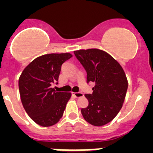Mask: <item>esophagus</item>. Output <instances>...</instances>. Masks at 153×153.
Masks as SVG:
<instances>
[{
    "label": "esophagus",
    "instance_id": "obj_1",
    "mask_svg": "<svg viewBox=\"0 0 153 153\" xmlns=\"http://www.w3.org/2000/svg\"><path fill=\"white\" fill-rule=\"evenodd\" d=\"M74 95L76 98H80V97H83V94L80 92H78V93H74Z\"/></svg>",
    "mask_w": 153,
    "mask_h": 153
}]
</instances>
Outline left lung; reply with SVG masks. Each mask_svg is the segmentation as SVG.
<instances>
[{
    "label": "left lung",
    "mask_w": 153,
    "mask_h": 153,
    "mask_svg": "<svg viewBox=\"0 0 153 153\" xmlns=\"http://www.w3.org/2000/svg\"><path fill=\"white\" fill-rule=\"evenodd\" d=\"M74 54L86 70V83H95L93 93L85 94L89 105L81 113L91 125H106L123 106L128 88L125 72L114 58L101 50H80Z\"/></svg>",
    "instance_id": "1"
}]
</instances>
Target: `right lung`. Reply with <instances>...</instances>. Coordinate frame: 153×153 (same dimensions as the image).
<instances>
[{
	"mask_svg": "<svg viewBox=\"0 0 153 153\" xmlns=\"http://www.w3.org/2000/svg\"><path fill=\"white\" fill-rule=\"evenodd\" d=\"M72 57L66 53H51L36 58L19 78V91L25 111L41 126L54 125L63 117L70 93L56 92L51 88L57 84L61 66Z\"/></svg>",
	"mask_w": 153,
	"mask_h": 153,
	"instance_id": "1",
	"label": "right lung"
}]
</instances>
